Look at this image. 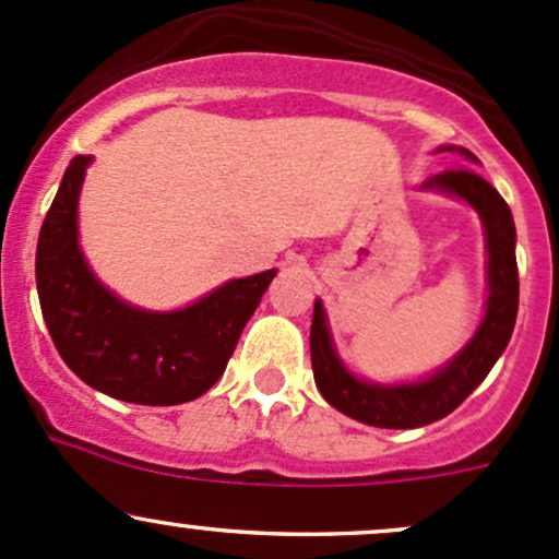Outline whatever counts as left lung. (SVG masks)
Returning <instances> with one entry per match:
<instances>
[{
    "label": "left lung",
    "instance_id": "8db88e82",
    "mask_svg": "<svg viewBox=\"0 0 559 559\" xmlns=\"http://www.w3.org/2000/svg\"><path fill=\"white\" fill-rule=\"evenodd\" d=\"M455 152V148H442ZM464 159L477 162L472 152L459 148ZM421 189H435L442 194L459 197L477 210L485 226V248H488V306L477 333L445 368L418 383L381 386V383L359 381L344 368L330 338L325 309L314 301L311 317V368L320 394L344 416L381 429H416L435 424L453 413L490 373L496 359L512 338L520 304L518 258H514V221L503 197L472 167L459 165L442 170L440 176L426 178Z\"/></svg>",
    "mask_w": 559,
    "mask_h": 559
}]
</instances>
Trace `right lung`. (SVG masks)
Here are the masks:
<instances>
[{
	"mask_svg": "<svg viewBox=\"0 0 559 559\" xmlns=\"http://www.w3.org/2000/svg\"><path fill=\"white\" fill-rule=\"evenodd\" d=\"M93 157H74L41 224L37 290L63 362L98 392L135 405H181L224 376L239 335L277 269L231 280L178 311L119 301L90 272L76 234V202Z\"/></svg>",
	"mask_w": 559,
	"mask_h": 559,
	"instance_id": "1",
	"label": "right lung"
}]
</instances>
